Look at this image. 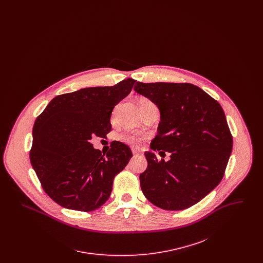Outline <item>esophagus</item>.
<instances>
[{
  "label": "esophagus",
  "instance_id": "esophagus-1",
  "mask_svg": "<svg viewBox=\"0 0 263 263\" xmlns=\"http://www.w3.org/2000/svg\"><path fill=\"white\" fill-rule=\"evenodd\" d=\"M132 153L134 156H139V155H142V153L140 151L136 150V149H132Z\"/></svg>",
  "mask_w": 263,
  "mask_h": 263
}]
</instances>
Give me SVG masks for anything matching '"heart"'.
<instances>
[{
	"label": "heart",
	"mask_w": 263,
	"mask_h": 263,
	"mask_svg": "<svg viewBox=\"0 0 263 263\" xmlns=\"http://www.w3.org/2000/svg\"><path fill=\"white\" fill-rule=\"evenodd\" d=\"M138 105H139V108L142 109L145 106L153 105V103H152L151 100L144 99V98H141V99L138 100ZM121 140L123 142L127 143V144L133 145V146H138L144 140V137L143 136H139V135H136V134H133V133H125V134H123L121 136Z\"/></svg>",
	"instance_id": "b5f03b06"
}]
</instances>
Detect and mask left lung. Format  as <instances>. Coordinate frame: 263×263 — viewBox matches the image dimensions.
<instances>
[{
    "instance_id": "8db88e82",
    "label": "left lung",
    "mask_w": 263,
    "mask_h": 263,
    "mask_svg": "<svg viewBox=\"0 0 263 263\" xmlns=\"http://www.w3.org/2000/svg\"><path fill=\"white\" fill-rule=\"evenodd\" d=\"M138 93L160 109L161 122L147 170L140 175L146 198L164 210H183L209 194L222 180L233 149V136L220 103L188 83H136Z\"/></svg>"
}]
</instances>
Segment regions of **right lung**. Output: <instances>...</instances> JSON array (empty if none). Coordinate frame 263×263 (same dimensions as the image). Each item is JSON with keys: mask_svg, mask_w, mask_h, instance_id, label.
I'll list each match as a JSON object with an SVG mask.
<instances>
[{"mask_svg": "<svg viewBox=\"0 0 263 263\" xmlns=\"http://www.w3.org/2000/svg\"><path fill=\"white\" fill-rule=\"evenodd\" d=\"M135 82L129 78L112 87L57 96L36 118L30 163L43 190L60 206L89 212L109 198L114 176L133 155L121 142L102 154L93 149L90 140L110 132L113 108L130 93Z\"/></svg>", "mask_w": 263, "mask_h": 263, "instance_id": "obj_1", "label": "right lung"}]
</instances>
